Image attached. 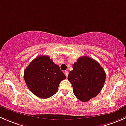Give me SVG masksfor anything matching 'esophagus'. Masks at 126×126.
I'll return each instance as SVG.
<instances>
[{"label": "esophagus", "mask_w": 126, "mask_h": 126, "mask_svg": "<svg viewBox=\"0 0 126 126\" xmlns=\"http://www.w3.org/2000/svg\"><path fill=\"white\" fill-rule=\"evenodd\" d=\"M64 74H65V76H66V77H68V71H64Z\"/></svg>", "instance_id": "34e87169"}]
</instances>
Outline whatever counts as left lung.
Masks as SVG:
<instances>
[{
    "label": "left lung",
    "mask_w": 126,
    "mask_h": 126,
    "mask_svg": "<svg viewBox=\"0 0 126 126\" xmlns=\"http://www.w3.org/2000/svg\"><path fill=\"white\" fill-rule=\"evenodd\" d=\"M68 79L78 99L87 102L96 97L102 89L105 80V71L97 61L83 56L72 65Z\"/></svg>",
    "instance_id": "1"
}]
</instances>
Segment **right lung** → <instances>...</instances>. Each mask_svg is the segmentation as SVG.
<instances>
[{
  "label": "right lung",
  "mask_w": 126,
  "mask_h": 126,
  "mask_svg": "<svg viewBox=\"0 0 126 126\" xmlns=\"http://www.w3.org/2000/svg\"><path fill=\"white\" fill-rule=\"evenodd\" d=\"M24 77L32 93L47 99L55 94L66 76L49 56L41 55L30 62L24 71Z\"/></svg>",
  "instance_id": "obj_1"
}]
</instances>
